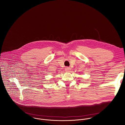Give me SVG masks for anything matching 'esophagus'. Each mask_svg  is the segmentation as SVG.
I'll return each mask as SVG.
<instances>
[{
	"label": "esophagus",
	"instance_id": "esophagus-1",
	"mask_svg": "<svg viewBox=\"0 0 125 125\" xmlns=\"http://www.w3.org/2000/svg\"><path fill=\"white\" fill-rule=\"evenodd\" d=\"M70 70H71V69H70V67H66V68H65V70H66V71H70Z\"/></svg>",
	"mask_w": 125,
	"mask_h": 125
}]
</instances>
